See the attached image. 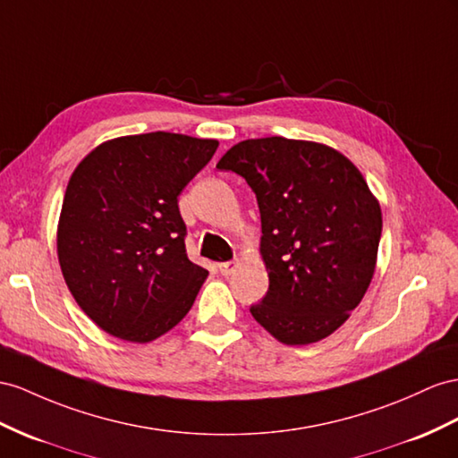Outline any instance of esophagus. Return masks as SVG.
Segmentation results:
<instances>
[{
  "instance_id": "obj_1",
  "label": "esophagus",
  "mask_w": 458,
  "mask_h": 458,
  "mask_svg": "<svg viewBox=\"0 0 458 458\" xmlns=\"http://www.w3.org/2000/svg\"><path fill=\"white\" fill-rule=\"evenodd\" d=\"M238 268V261H226V263H218V271L222 276H230L233 271Z\"/></svg>"
}]
</instances>
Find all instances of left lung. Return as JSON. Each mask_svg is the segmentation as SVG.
I'll list each match as a JSON object with an SVG mask.
<instances>
[{"label": "left lung", "instance_id": "1", "mask_svg": "<svg viewBox=\"0 0 458 458\" xmlns=\"http://www.w3.org/2000/svg\"><path fill=\"white\" fill-rule=\"evenodd\" d=\"M245 178L261 213L268 290L251 315L278 343L333 335L358 308L377 265V197L343 152L315 140L248 139L216 164Z\"/></svg>", "mask_w": 458, "mask_h": 458}]
</instances>
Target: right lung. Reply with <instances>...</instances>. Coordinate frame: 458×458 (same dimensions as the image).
Instances as JSON below:
<instances>
[{"instance_id": "add662e5", "label": "right lung", "mask_w": 458, "mask_h": 458, "mask_svg": "<svg viewBox=\"0 0 458 458\" xmlns=\"http://www.w3.org/2000/svg\"><path fill=\"white\" fill-rule=\"evenodd\" d=\"M216 147V139L182 133L125 135L77 164L57 222V259L102 331L145 344L191 310L208 271L185 253L178 195Z\"/></svg>"}]
</instances>
